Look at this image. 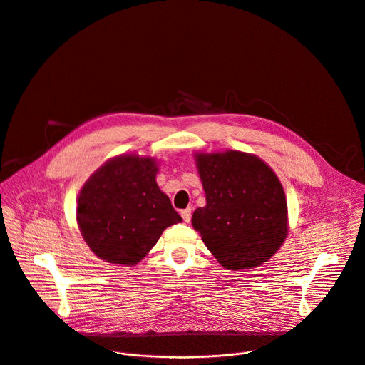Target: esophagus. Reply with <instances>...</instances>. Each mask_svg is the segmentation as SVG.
Masks as SVG:
<instances>
[{
    "instance_id": "esophagus-1",
    "label": "esophagus",
    "mask_w": 365,
    "mask_h": 365,
    "mask_svg": "<svg viewBox=\"0 0 365 365\" xmlns=\"http://www.w3.org/2000/svg\"><path fill=\"white\" fill-rule=\"evenodd\" d=\"M182 218L185 222H190V218H192V210L190 207H186V210L182 211Z\"/></svg>"
}]
</instances>
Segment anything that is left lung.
Masks as SVG:
<instances>
[{"instance_id": "8db88e82", "label": "left lung", "mask_w": 365, "mask_h": 365, "mask_svg": "<svg viewBox=\"0 0 365 365\" xmlns=\"http://www.w3.org/2000/svg\"><path fill=\"white\" fill-rule=\"evenodd\" d=\"M196 168L206 205L192 225L218 263L228 270L262 266L287 235V202L283 186L262 159L227 150L196 153Z\"/></svg>"}]
</instances>
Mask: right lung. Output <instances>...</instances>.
<instances>
[{
	"instance_id": "add662e5",
	"label": "right lung",
	"mask_w": 365,
	"mask_h": 365,
	"mask_svg": "<svg viewBox=\"0 0 365 365\" xmlns=\"http://www.w3.org/2000/svg\"><path fill=\"white\" fill-rule=\"evenodd\" d=\"M155 159L121 154L82 186L76 220L89 248L103 262L135 266L182 217L155 183Z\"/></svg>"
}]
</instances>
